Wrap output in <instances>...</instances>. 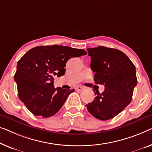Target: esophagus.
Wrapping results in <instances>:
<instances>
[{
	"label": "esophagus",
	"mask_w": 152,
	"mask_h": 152,
	"mask_svg": "<svg viewBox=\"0 0 152 152\" xmlns=\"http://www.w3.org/2000/svg\"><path fill=\"white\" fill-rule=\"evenodd\" d=\"M83 89V87H82V86H80V85L76 86V90H77V91H82Z\"/></svg>",
	"instance_id": "esophagus-1"
}]
</instances>
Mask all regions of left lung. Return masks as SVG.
I'll return each instance as SVG.
<instances>
[{"label":"left lung","instance_id":"obj_1","mask_svg":"<svg viewBox=\"0 0 152 152\" xmlns=\"http://www.w3.org/2000/svg\"><path fill=\"white\" fill-rule=\"evenodd\" d=\"M94 81L104 85V91L86 105L91 114L100 120H108L123 111L131 102L137 85L134 65L123 52L98 46L87 48ZM95 92V91H94ZM95 95H96L95 93Z\"/></svg>","mask_w":152,"mask_h":152}]
</instances>
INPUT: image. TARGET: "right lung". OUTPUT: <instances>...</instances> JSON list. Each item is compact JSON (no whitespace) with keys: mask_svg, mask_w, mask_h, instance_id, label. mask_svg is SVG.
<instances>
[{"mask_svg":"<svg viewBox=\"0 0 152 152\" xmlns=\"http://www.w3.org/2000/svg\"><path fill=\"white\" fill-rule=\"evenodd\" d=\"M85 54L83 49L58 45L31 49L18 61L14 75L20 100L36 116L49 117L56 114L74 89H55L54 78L64 75L69 58Z\"/></svg>","mask_w":152,"mask_h":152,"instance_id":"add662e5","label":"right lung"}]
</instances>
